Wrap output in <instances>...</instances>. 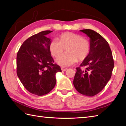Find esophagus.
Returning a JSON list of instances; mask_svg holds the SVG:
<instances>
[{"label": "esophagus", "mask_w": 126, "mask_h": 126, "mask_svg": "<svg viewBox=\"0 0 126 126\" xmlns=\"http://www.w3.org/2000/svg\"><path fill=\"white\" fill-rule=\"evenodd\" d=\"M61 69H62V70L63 71V72H64V71H65V70H67V68H65V67H61Z\"/></svg>", "instance_id": "34e87169"}]
</instances>
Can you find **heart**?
Returning <instances> with one entry per match:
<instances>
[{"label":"heart","mask_w":126,"mask_h":126,"mask_svg":"<svg viewBox=\"0 0 126 126\" xmlns=\"http://www.w3.org/2000/svg\"><path fill=\"white\" fill-rule=\"evenodd\" d=\"M56 40L52 41L49 46L51 55L58 58L63 53L64 49H67V54L60 56L57 60L59 65L62 67H69L78 61H83L86 58L90 51L89 41L82 37L78 34L64 32Z\"/></svg>","instance_id":"1"}]
</instances>
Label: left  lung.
Segmentation results:
<instances>
[{
  "label": "left lung",
  "instance_id": "1",
  "mask_svg": "<svg viewBox=\"0 0 126 126\" xmlns=\"http://www.w3.org/2000/svg\"><path fill=\"white\" fill-rule=\"evenodd\" d=\"M90 38V51L80 64L85 69L77 67L73 84L81 94L93 96L99 93L110 79L114 67L112 54L108 42L95 31L81 30Z\"/></svg>",
  "mask_w": 126,
  "mask_h": 126
}]
</instances>
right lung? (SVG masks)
<instances>
[{
  "label": "right lung",
  "instance_id": "right-lung-1",
  "mask_svg": "<svg viewBox=\"0 0 126 126\" xmlns=\"http://www.w3.org/2000/svg\"><path fill=\"white\" fill-rule=\"evenodd\" d=\"M52 32L43 31L31 36L17 53V77L27 90L38 96L47 94L54 88L56 73L62 72L49 50L51 41L46 35Z\"/></svg>",
  "mask_w": 126,
  "mask_h": 126
}]
</instances>
